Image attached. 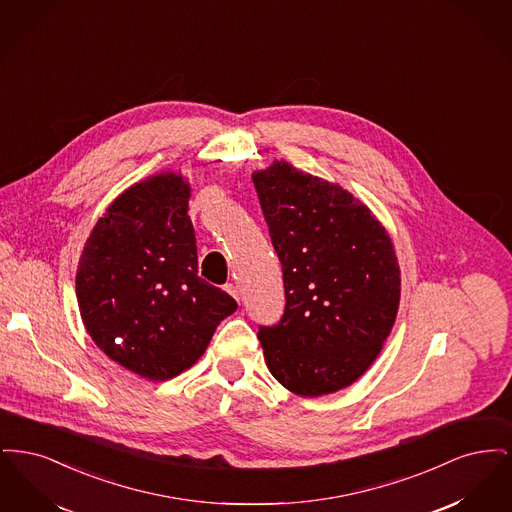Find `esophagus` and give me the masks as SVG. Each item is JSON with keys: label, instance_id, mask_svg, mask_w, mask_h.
Wrapping results in <instances>:
<instances>
[{"label": "esophagus", "instance_id": "esophagus-1", "mask_svg": "<svg viewBox=\"0 0 512 512\" xmlns=\"http://www.w3.org/2000/svg\"><path fill=\"white\" fill-rule=\"evenodd\" d=\"M224 290L230 293L234 299H238V301H240V290H238V286H236V284H226V286H224Z\"/></svg>", "mask_w": 512, "mask_h": 512}]
</instances>
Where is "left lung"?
Returning <instances> with one entry per match:
<instances>
[{"mask_svg":"<svg viewBox=\"0 0 512 512\" xmlns=\"http://www.w3.org/2000/svg\"><path fill=\"white\" fill-rule=\"evenodd\" d=\"M253 184L286 290L284 317L257 334L268 370L301 397L343 390L376 361L397 317L390 234L361 199L288 161L253 172Z\"/></svg>","mask_w":512,"mask_h":512,"instance_id":"left-lung-1","label":"left lung"}]
</instances>
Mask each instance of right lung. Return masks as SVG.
<instances>
[{
  "label": "right lung",
  "instance_id": "obj_1",
  "mask_svg": "<svg viewBox=\"0 0 512 512\" xmlns=\"http://www.w3.org/2000/svg\"><path fill=\"white\" fill-rule=\"evenodd\" d=\"M190 182L159 172L96 222L76 270L86 332L126 370L163 382L199 361L234 297L197 276Z\"/></svg>",
  "mask_w": 512,
  "mask_h": 512
}]
</instances>
